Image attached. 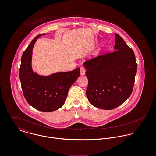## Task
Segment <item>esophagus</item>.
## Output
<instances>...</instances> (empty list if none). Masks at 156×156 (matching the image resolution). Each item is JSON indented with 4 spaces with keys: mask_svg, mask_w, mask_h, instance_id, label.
Here are the masks:
<instances>
[{
    "mask_svg": "<svg viewBox=\"0 0 156 156\" xmlns=\"http://www.w3.org/2000/svg\"><path fill=\"white\" fill-rule=\"evenodd\" d=\"M85 72H86L85 68L84 67H80V74H81V75H85Z\"/></svg>",
    "mask_w": 156,
    "mask_h": 156,
    "instance_id": "esophagus-1",
    "label": "esophagus"
}]
</instances>
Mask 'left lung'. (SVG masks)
I'll use <instances>...</instances> for the list:
<instances>
[{"label":"left lung","mask_w":156,"mask_h":156,"mask_svg":"<svg viewBox=\"0 0 156 156\" xmlns=\"http://www.w3.org/2000/svg\"><path fill=\"white\" fill-rule=\"evenodd\" d=\"M113 51L83 63L88 86L87 98L94 106L111 110L122 104L133 89L137 63L133 50L115 34Z\"/></svg>","instance_id":"8db88e82"}]
</instances>
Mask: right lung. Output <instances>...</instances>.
Returning a JSON list of instances; mask_svg holds the SVG:
<instances>
[{
  "mask_svg": "<svg viewBox=\"0 0 156 156\" xmlns=\"http://www.w3.org/2000/svg\"><path fill=\"white\" fill-rule=\"evenodd\" d=\"M39 35L24 51L20 68V79L23 95L27 103L40 111H55L61 108L71 86L80 76V68L68 72H58L41 76L32 70V50Z\"/></svg>",
  "mask_w": 156,
  "mask_h": 156,
  "instance_id": "right-lung-1",
  "label": "right lung"
}]
</instances>
